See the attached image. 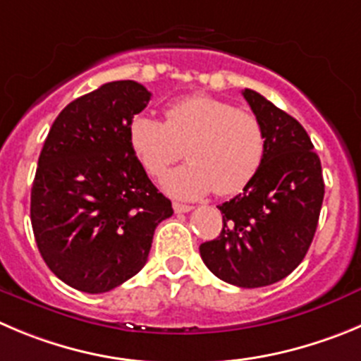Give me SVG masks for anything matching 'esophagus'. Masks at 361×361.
<instances>
[{
	"label": "esophagus",
	"instance_id": "esophagus-1",
	"mask_svg": "<svg viewBox=\"0 0 361 361\" xmlns=\"http://www.w3.org/2000/svg\"><path fill=\"white\" fill-rule=\"evenodd\" d=\"M173 208L176 214H187V212L192 210V207H188V204H181V203H174Z\"/></svg>",
	"mask_w": 361,
	"mask_h": 361
}]
</instances>
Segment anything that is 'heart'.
<instances>
[{
	"mask_svg": "<svg viewBox=\"0 0 361 361\" xmlns=\"http://www.w3.org/2000/svg\"><path fill=\"white\" fill-rule=\"evenodd\" d=\"M130 144L144 169L158 178L183 154L188 164L164 178L165 190L194 200L215 190L219 196L240 192L260 169L265 133L260 119L224 99L196 94L165 110V121L133 117Z\"/></svg>",
	"mask_w": 361,
	"mask_h": 361,
	"instance_id": "heart-1",
	"label": "heart"
}]
</instances>
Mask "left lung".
Wrapping results in <instances>:
<instances>
[{
    "mask_svg": "<svg viewBox=\"0 0 361 361\" xmlns=\"http://www.w3.org/2000/svg\"><path fill=\"white\" fill-rule=\"evenodd\" d=\"M242 96L264 126V160L242 194L219 204L222 231L200 252L219 279L258 288L287 278L308 252L324 180L305 128L262 94L245 89Z\"/></svg>",
    "mask_w": 361,
    "mask_h": 361,
    "instance_id": "left-lung-1",
    "label": "left lung"
}]
</instances>
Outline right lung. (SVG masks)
<instances>
[{
	"instance_id": "add662e5",
	"label": "right lung",
	"mask_w": 361,
	"mask_h": 361,
	"mask_svg": "<svg viewBox=\"0 0 361 361\" xmlns=\"http://www.w3.org/2000/svg\"><path fill=\"white\" fill-rule=\"evenodd\" d=\"M151 92L121 80L69 103L53 123L32 187L33 235L46 265L76 290L101 294L146 265L157 226L173 215L130 144Z\"/></svg>"
}]
</instances>
